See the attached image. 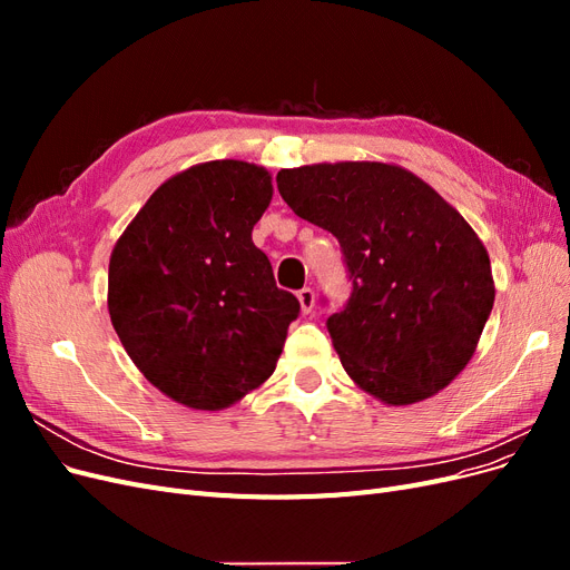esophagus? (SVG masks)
I'll return each mask as SVG.
<instances>
[{
  "label": "esophagus",
  "instance_id": "34e87169",
  "mask_svg": "<svg viewBox=\"0 0 570 570\" xmlns=\"http://www.w3.org/2000/svg\"><path fill=\"white\" fill-rule=\"evenodd\" d=\"M297 299H299V304H302V312H304V314H312V308H314V304H316L314 289H312V287L299 289V292H297Z\"/></svg>",
  "mask_w": 570,
  "mask_h": 570
}]
</instances>
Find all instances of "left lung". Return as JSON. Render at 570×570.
<instances>
[{
	"instance_id": "obj_1",
	"label": "left lung",
	"mask_w": 570,
	"mask_h": 570,
	"mask_svg": "<svg viewBox=\"0 0 570 570\" xmlns=\"http://www.w3.org/2000/svg\"><path fill=\"white\" fill-rule=\"evenodd\" d=\"M275 183L292 212L342 247L352 297L327 333L352 381L387 406L450 385L494 304L490 256L469 220L385 161L283 168Z\"/></svg>"
}]
</instances>
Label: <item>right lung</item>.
I'll use <instances>...</instances> for the list:
<instances>
[{
	"label": "right lung",
	"mask_w": 570,
	"mask_h": 570,
	"mask_svg": "<svg viewBox=\"0 0 570 570\" xmlns=\"http://www.w3.org/2000/svg\"><path fill=\"white\" fill-rule=\"evenodd\" d=\"M271 180L237 159L189 166L154 189L114 245V331L147 381L187 409L220 411L262 387L299 314L252 243Z\"/></svg>",
	"instance_id": "obj_1"
}]
</instances>
